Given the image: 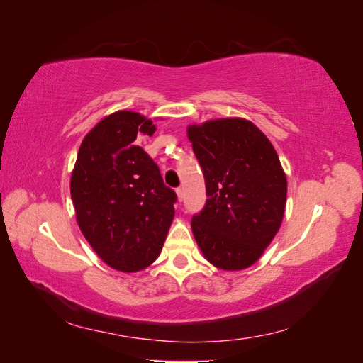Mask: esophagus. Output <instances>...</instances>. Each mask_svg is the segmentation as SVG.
I'll use <instances>...</instances> for the list:
<instances>
[{"instance_id":"34e87169","label":"esophagus","mask_w":363,"mask_h":363,"mask_svg":"<svg viewBox=\"0 0 363 363\" xmlns=\"http://www.w3.org/2000/svg\"><path fill=\"white\" fill-rule=\"evenodd\" d=\"M175 194H177V199H179V201L182 203V201L184 200V192H183V189H182V188H177V189H175Z\"/></svg>"}]
</instances>
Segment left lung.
Wrapping results in <instances>:
<instances>
[{
  "instance_id": "left-lung-1",
  "label": "left lung",
  "mask_w": 363,
  "mask_h": 363,
  "mask_svg": "<svg viewBox=\"0 0 363 363\" xmlns=\"http://www.w3.org/2000/svg\"><path fill=\"white\" fill-rule=\"evenodd\" d=\"M206 182L207 201L192 218L203 256L216 268L239 271L256 263L277 235L288 182L269 139L244 118L188 127Z\"/></svg>"
}]
</instances>
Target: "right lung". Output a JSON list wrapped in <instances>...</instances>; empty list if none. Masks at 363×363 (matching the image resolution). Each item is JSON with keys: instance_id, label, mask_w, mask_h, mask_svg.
<instances>
[{"instance_id": "right-lung-1", "label": "right lung", "mask_w": 363, "mask_h": 363, "mask_svg": "<svg viewBox=\"0 0 363 363\" xmlns=\"http://www.w3.org/2000/svg\"><path fill=\"white\" fill-rule=\"evenodd\" d=\"M155 131L133 111L104 116L84 136L71 174L77 224L100 259L123 272L159 257L174 219L177 195L139 147Z\"/></svg>"}]
</instances>
